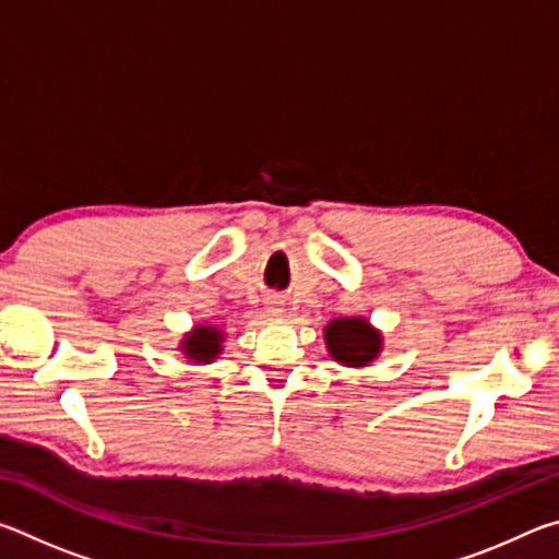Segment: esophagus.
<instances>
[{
  "label": "esophagus",
  "mask_w": 559,
  "mask_h": 559,
  "mask_svg": "<svg viewBox=\"0 0 559 559\" xmlns=\"http://www.w3.org/2000/svg\"><path fill=\"white\" fill-rule=\"evenodd\" d=\"M266 310H269V316L281 318L283 316V302L278 298H269L266 300Z\"/></svg>",
  "instance_id": "1"
}]
</instances>
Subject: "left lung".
<instances>
[{
    "instance_id": "8db88e82",
    "label": "left lung",
    "mask_w": 559,
    "mask_h": 559,
    "mask_svg": "<svg viewBox=\"0 0 559 559\" xmlns=\"http://www.w3.org/2000/svg\"><path fill=\"white\" fill-rule=\"evenodd\" d=\"M325 345L335 362L367 367L382 353V333L365 318H335L325 325Z\"/></svg>"
}]
</instances>
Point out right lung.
Returning <instances> with one entry per match:
<instances>
[{
  "mask_svg": "<svg viewBox=\"0 0 559 559\" xmlns=\"http://www.w3.org/2000/svg\"><path fill=\"white\" fill-rule=\"evenodd\" d=\"M224 333L216 325H197L192 333H187L179 349L187 355L189 362L210 365L222 353Z\"/></svg>",
  "mask_w": 559,
  "mask_h": 559,
  "instance_id": "1",
  "label": "right lung"
}]
</instances>
